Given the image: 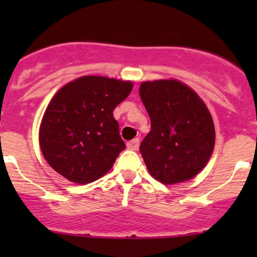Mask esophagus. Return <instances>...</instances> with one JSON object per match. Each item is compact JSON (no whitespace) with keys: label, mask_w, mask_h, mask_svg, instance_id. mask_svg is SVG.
I'll list each match as a JSON object with an SVG mask.
<instances>
[{"label":"esophagus","mask_w":257,"mask_h":257,"mask_svg":"<svg viewBox=\"0 0 257 257\" xmlns=\"http://www.w3.org/2000/svg\"><path fill=\"white\" fill-rule=\"evenodd\" d=\"M126 147H128V149H131V150H138L139 139L136 138V139H133V141L128 142V143H126Z\"/></svg>","instance_id":"34e87169"}]
</instances>
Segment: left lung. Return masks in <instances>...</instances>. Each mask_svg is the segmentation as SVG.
<instances>
[{
  "instance_id": "8db88e82",
  "label": "left lung",
  "mask_w": 257,
  "mask_h": 257,
  "mask_svg": "<svg viewBox=\"0 0 257 257\" xmlns=\"http://www.w3.org/2000/svg\"><path fill=\"white\" fill-rule=\"evenodd\" d=\"M139 94L152 126L139 148L150 175L167 185L193 179L215 145L214 121L205 103L175 79L143 82Z\"/></svg>"
}]
</instances>
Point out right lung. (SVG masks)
Returning <instances> with one entry per match:
<instances>
[{
	"mask_svg": "<svg viewBox=\"0 0 257 257\" xmlns=\"http://www.w3.org/2000/svg\"><path fill=\"white\" fill-rule=\"evenodd\" d=\"M132 88V82L84 76L56 93L43 114L40 145L58 174L88 184L109 172L125 149L113 110Z\"/></svg>",
	"mask_w": 257,
	"mask_h": 257,
	"instance_id": "add662e5",
	"label": "right lung"
}]
</instances>
